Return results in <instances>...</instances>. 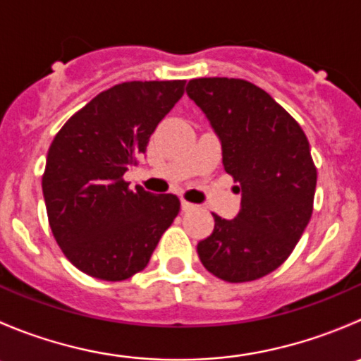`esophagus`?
Returning <instances> with one entry per match:
<instances>
[{
  "mask_svg": "<svg viewBox=\"0 0 361 361\" xmlns=\"http://www.w3.org/2000/svg\"><path fill=\"white\" fill-rule=\"evenodd\" d=\"M181 209H183V211H192V209H195V204H192V202L185 201V199H181Z\"/></svg>",
  "mask_w": 361,
  "mask_h": 361,
  "instance_id": "1",
  "label": "esophagus"
}]
</instances>
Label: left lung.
Segmentation results:
<instances>
[{
    "label": "left lung",
    "mask_w": 361,
    "mask_h": 361,
    "mask_svg": "<svg viewBox=\"0 0 361 361\" xmlns=\"http://www.w3.org/2000/svg\"><path fill=\"white\" fill-rule=\"evenodd\" d=\"M187 94L220 137L225 171L241 185L238 216L213 213L199 258L227 283L264 278L290 257L311 220L316 166L307 137L281 104L246 80L194 78Z\"/></svg>",
    "instance_id": "8db88e82"
}]
</instances>
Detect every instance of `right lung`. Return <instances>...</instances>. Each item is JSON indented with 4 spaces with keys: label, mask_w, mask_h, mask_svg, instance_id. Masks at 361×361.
Segmentation results:
<instances>
[{
    "label": "right lung",
    "mask_w": 361,
    "mask_h": 361,
    "mask_svg": "<svg viewBox=\"0 0 361 361\" xmlns=\"http://www.w3.org/2000/svg\"><path fill=\"white\" fill-rule=\"evenodd\" d=\"M183 92L185 80L118 83L54 137L42 178L49 224L68 260L85 274L123 281L143 271L176 218V195L130 190L123 174Z\"/></svg>",
    "instance_id": "right-lung-1"
}]
</instances>
